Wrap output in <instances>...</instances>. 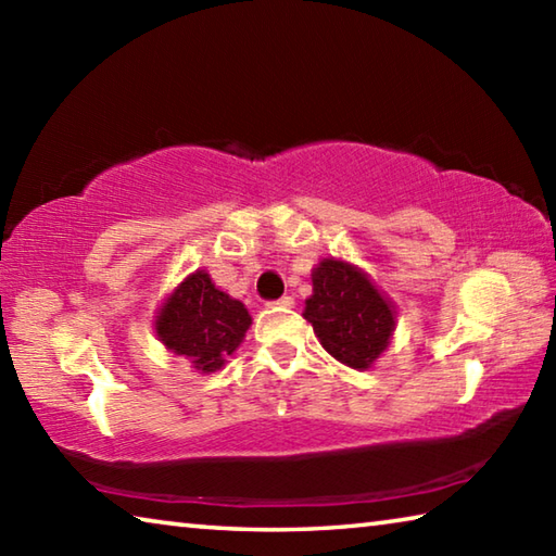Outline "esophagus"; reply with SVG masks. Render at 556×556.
<instances>
[{
	"instance_id": "34e87169",
	"label": "esophagus",
	"mask_w": 556,
	"mask_h": 556,
	"mask_svg": "<svg viewBox=\"0 0 556 556\" xmlns=\"http://www.w3.org/2000/svg\"><path fill=\"white\" fill-rule=\"evenodd\" d=\"M271 304H275V306H285V308H291V306H294V299H291V296H281V299H277V301H271Z\"/></svg>"
}]
</instances>
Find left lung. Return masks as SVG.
<instances>
[{"label": "left lung", "instance_id": "1", "mask_svg": "<svg viewBox=\"0 0 556 556\" xmlns=\"http://www.w3.org/2000/svg\"><path fill=\"white\" fill-rule=\"evenodd\" d=\"M312 281L304 318L318 341L348 368L368 370L392 341V301L363 269L336 257L318 262Z\"/></svg>", "mask_w": 556, "mask_h": 556}]
</instances>
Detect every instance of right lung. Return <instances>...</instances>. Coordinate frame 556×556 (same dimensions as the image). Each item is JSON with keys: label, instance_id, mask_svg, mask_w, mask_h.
<instances>
[{"label": "right lung", "instance_id": "obj_1", "mask_svg": "<svg viewBox=\"0 0 556 556\" xmlns=\"http://www.w3.org/2000/svg\"><path fill=\"white\" fill-rule=\"evenodd\" d=\"M250 324L242 301L225 294L208 271L199 269L166 296L154 328L168 351L188 357L199 372H215L238 351Z\"/></svg>", "mask_w": 556, "mask_h": 556}]
</instances>
